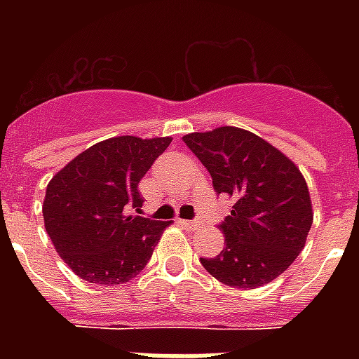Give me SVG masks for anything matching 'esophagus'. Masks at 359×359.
I'll list each match as a JSON object with an SVG mask.
<instances>
[{
    "label": "esophagus",
    "mask_w": 359,
    "mask_h": 359,
    "mask_svg": "<svg viewBox=\"0 0 359 359\" xmlns=\"http://www.w3.org/2000/svg\"><path fill=\"white\" fill-rule=\"evenodd\" d=\"M177 224L182 225V227H188V229H197L199 227V222L196 219H177Z\"/></svg>",
    "instance_id": "34e87169"
}]
</instances>
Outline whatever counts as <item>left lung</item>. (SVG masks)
Instances as JSON below:
<instances>
[{
	"label": "left lung",
	"mask_w": 359,
	"mask_h": 359,
	"mask_svg": "<svg viewBox=\"0 0 359 359\" xmlns=\"http://www.w3.org/2000/svg\"><path fill=\"white\" fill-rule=\"evenodd\" d=\"M212 177L214 191L233 199L219 224L225 248L199 261L212 278L236 289L270 283L294 262L313 224L300 169L248 130L222 126L182 137Z\"/></svg>",
	"instance_id": "1"
}]
</instances>
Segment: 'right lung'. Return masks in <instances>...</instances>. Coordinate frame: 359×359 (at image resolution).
Masks as SVG:
<instances>
[{"label": "right lung", "instance_id": "add662e5", "mask_svg": "<svg viewBox=\"0 0 359 359\" xmlns=\"http://www.w3.org/2000/svg\"><path fill=\"white\" fill-rule=\"evenodd\" d=\"M171 137L134 135L95 143L70 160L46 188L44 227L78 278L121 285L145 268L171 222L130 216L143 207L137 184Z\"/></svg>", "mask_w": 359, "mask_h": 359}]
</instances>
